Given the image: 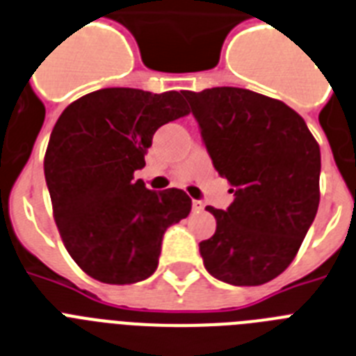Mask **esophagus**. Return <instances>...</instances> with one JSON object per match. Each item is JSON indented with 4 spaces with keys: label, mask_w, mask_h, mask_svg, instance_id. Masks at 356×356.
I'll return each instance as SVG.
<instances>
[{
    "label": "esophagus",
    "mask_w": 356,
    "mask_h": 356,
    "mask_svg": "<svg viewBox=\"0 0 356 356\" xmlns=\"http://www.w3.org/2000/svg\"><path fill=\"white\" fill-rule=\"evenodd\" d=\"M192 208H193V212H203L204 210L203 201H192Z\"/></svg>",
    "instance_id": "esophagus-1"
}]
</instances>
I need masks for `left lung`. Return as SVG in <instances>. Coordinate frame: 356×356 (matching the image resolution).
I'll use <instances>...</instances> for the list:
<instances>
[{"label": "left lung", "instance_id": "1", "mask_svg": "<svg viewBox=\"0 0 356 356\" xmlns=\"http://www.w3.org/2000/svg\"><path fill=\"white\" fill-rule=\"evenodd\" d=\"M213 168L232 184L218 228L199 243L207 270L230 285H263L294 259L320 203V146L298 113L239 88L186 91Z\"/></svg>", "mask_w": 356, "mask_h": 356}]
</instances>
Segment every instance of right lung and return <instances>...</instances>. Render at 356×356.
I'll list each match as a JSON object with an SVG mask.
<instances>
[{
  "instance_id": "right-lung-1",
  "label": "right lung",
  "mask_w": 356,
  "mask_h": 356,
  "mask_svg": "<svg viewBox=\"0 0 356 356\" xmlns=\"http://www.w3.org/2000/svg\"><path fill=\"white\" fill-rule=\"evenodd\" d=\"M183 95L98 89L54 124L43 159L54 221L71 258L98 282L149 278L166 228L192 210L183 190L152 192L133 177L146 166L153 133L190 113Z\"/></svg>"
}]
</instances>
